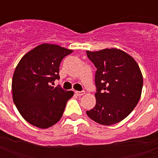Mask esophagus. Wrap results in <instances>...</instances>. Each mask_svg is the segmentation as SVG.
Segmentation results:
<instances>
[{
	"label": "esophagus",
	"instance_id": "1",
	"mask_svg": "<svg viewBox=\"0 0 158 158\" xmlns=\"http://www.w3.org/2000/svg\"><path fill=\"white\" fill-rule=\"evenodd\" d=\"M75 94L79 96H83V95H85V91L84 90H82V91H75Z\"/></svg>",
	"mask_w": 158,
	"mask_h": 158
}]
</instances>
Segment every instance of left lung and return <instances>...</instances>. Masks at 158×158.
Instances as JSON below:
<instances>
[{
    "label": "left lung",
    "instance_id": "obj_1",
    "mask_svg": "<svg viewBox=\"0 0 158 158\" xmlns=\"http://www.w3.org/2000/svg\"><path fill=\"white\" fill-rule=\"evenodd\" d=\"M96 68V106L87 111L89 118L102 125L122 121L139 102L143 77L131 56L118 49L86 52Z\"/></svg>",
    "mask_w": 158,
    "mask_h": 158
}]
</instances>
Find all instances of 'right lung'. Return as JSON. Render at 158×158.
Returning a JSON list of instances; mask_svg holds the SVG:
<instances>
[{"label":"right lung","instance_id":"obj_1","mask_svg":"<svg viewBox=\"0 0 158 158\" xmlns=\"http://www.w3.org/2000/svg\"><path fill=\"white\" fill-rule=\"evenodd\" d=\"M69 50L52 44H42L23 56L13 73L12 98L20 114L30 124L47 129L58 122L73 91L52 87L59 79L62 60Z\"/></svg>","mask_w":158,"mask_h":158}]
</instances>
